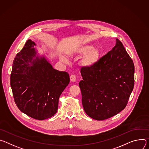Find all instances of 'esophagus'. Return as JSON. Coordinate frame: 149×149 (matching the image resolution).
<instances>
[{"instance_id": "1", "label": "esophagus", "mask_w": 149, "mask_h": 149, "mask_svg": "<svg viewBox=\"0 0 149 149\" xmlns=\"http://www.w3.org/2000/svg\"><path fill=\"white\" fill-rule=\"evenodd\" d=\"M70 81H75L76 80V76L74 74H72L70 76Z\"/></svg>"}]
</instances>
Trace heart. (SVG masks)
Listing matches in <instances>:
<instances>
[{"mask_svg": "<svg viewBox=\"0 0 149 149\" xmlns=\"http://www.w3.org/2000/svg\"><path fill=\"white\" fill-rule=\"evenodd\" d=\"M84 54L85 55L80 61L81 65L86 68H91L98 62L101 52L98 48H93L91 44H84L77 47L70 53L72 57H79ZM63 60L64 62L67 61V59L65 58H63Z\"/></svg>", "mask_w": 149, "mask_h": 149, "instance_id": "obj_1", "label": "heart"}]
</instances>
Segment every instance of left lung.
Returning a JSON list of instances; mask_svg holds the SVG:
<instances>
[{
  "mask_svg": "<svg viewBox=\"0 0 149 149\" xmlns=\"http://www.w3.org/2000/svg\"><path fill=\"white\" fill-rule=\"evenodd\" d=\"M91 68L83 67L79 82L81 103L91 118L104 120L123 110L134 85V65L122 42Z\"/></svg>",
  "mask_w": 149,
  "mask_h": 149,
  "instance_id": "8db88e82",
  "label": "left lung"
}]
</instances>
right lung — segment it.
<instances>
[{"label": "right lung", "instance_id": "obj_1", "mask_svg": "<svg viewBox=\"0 0 149 149\" xmlns=\"http://www.w3.org/2000/svg\"><path fill=\"white\" fill-rule=\"evenodd\" d=\"M35 45L28 40L15 57L10 86L19 110L32 118L43 120L57 112L58 99L70 78L68 73L53 69L44 57L36 56Z\"/></svg>", "mask_w": 149, "mask_h": 149}]
</instances>
